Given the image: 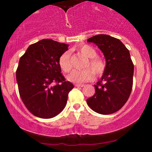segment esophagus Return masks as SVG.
Segmentation results:
<instances>
[{
    "mask_svg": "<svg viewBox=\"0 0 152 152\" xmlns=\"http://www.w3.org/2000/svg\"><path fill=\"white\" fill-rule=\"evenodd\" d=\"M84 86V84H75V86L76 87H83Z\"/></svg>",
    "mask_w": 152,
    "mask_h": 152,
    "instance_id": "esophagus-1",
    "label": "esophagus"
}]
</instances>
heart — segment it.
<instances>
[{
  "label": "heart",
  "instance_id": "1",
  "mask_svg": "<svg viewBox=\"0 0 152 152\" xmlns=\"http://www.w3.org/2000/svg\"><path fill=\"white\" fill-rule=\"evenodd\" d=\"M78 51L87 57L88 59L84 64V68L87 69L81 71H74L68 76V79L74 83H83L91 80L94 77V73L97 76H100L105 70V64L104 61L96 56L97 52L94 48L89 45H81L77 47ZM58 65L63 71L69 73L72 70L70 60V53L64 52L58 58ZM89 67V69L88 68ZM94 72H93V71Z\"/></svg>",
  "mask_w": 152,
  "mask_h": 152
}]
</instances>
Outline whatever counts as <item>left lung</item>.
<instances>
[{
	"label": "left lung",
	"instance_id": "1",
	"mask_svg": "<svg viewBox=\"0 0 152 152\" xmlns=\"http://www.w3.org/2000/svg\"><path fill=\"white\" fill-rule=\"evenodd\" d=\"M87 42L97 45L106 61L102 78L94 85L95 94L87 99V104L99 114H113L126 104L132 90L134 64L129 50L119 39L109 35H96Z\"/></svg>",
	"mask_w": 152,
	"mask_h": 152
}]
</instances>
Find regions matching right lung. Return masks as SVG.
<instances>
[{"instance_id": "add662e5", "label": "right lung", "mask_w": 152, "mask_h": 152, "mask_svg": "<svg viewBox=\"0 0 152 152\" xmlns=\"http://www.w3.org/2000/svg\"><path fill=\"white\" fill-rule=\"evenodd\" d=\"M68 46L52 39H43L30 45L20 58L16 70L19 94L34 116L53 118L66 105L74 85L66 81L61 73L58 58Z\"/></svg>"}]
</instances>
